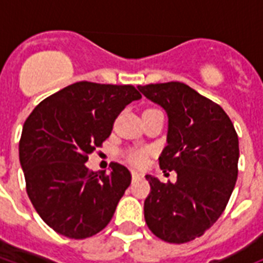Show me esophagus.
Segmentation results:
<instances>
[{
	"instance_id": "1",
	"label": "esophagus",
	"mask_w": 263,
	"mask_h": 263,
	"mask_svg": "<svg viewBox=\"0 0 263 263\" xmlns=\"http://www.w3.org/2000/svg\"><path fill=\"white\" fill-rule=\"evenodd\" d=\"M142 177H143V175H142V173L135 172V171H132V180H134V181L142 179Z\"/></svg>"
}]
</instances>
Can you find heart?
Segmentation results:
<instances>
[{"label":"heart","instance_id":"heart-1","mask_svg":"<svg viewBox=\"0 0 263 263\" xmlns=\"http://www.w3.org/2000/svg\"><path fill=\"white\" fill-rule=\"evenodd\" d=\"M129 161L134 162L135 165H142L146 160V153L142 152V150H136V152L129 153Z\"/></svg>","mask_w":263,"mask_h":263}]
</instances>
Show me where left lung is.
Masks as SVG:
<instances>
[{
	"label": "left lung",
	"mask_w": 263,
	"mask_h": 263,
	"mask_svg": "<svg viewBox=\"0 0 263 263\" xmlns=\"http://www.w3.org/2000/svg\"><path fill=\"white\" fill-rule=\"evenodd\" d=\"M168 115L160 168L175 171L176 183L147 175L152 191L144 220L157 237L187 243L202 236L227 208L237 179L239 139L228 115L180 82L138 86Z\"/></svg>",
	"instance_id": "8db88e82"
}]
</instances>
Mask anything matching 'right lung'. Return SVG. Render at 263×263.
<instances>
[{"label":"right lung","instance_id":"1","mask_svg":"<svg viewBox=\"0 0 263 263\" xmlns=\"http://www.w3.org/2000/svg\"><path fill=\"white\" fill-rule=\"evenodd\" d=\"M140 98L129 84L78 82L43 99L26 120L18 157L27 194L57 233L86 239L110 222L131 173L120 164L109 175L90 172L86 162L124 107Z\"/></svg>","mask_w":263,"mask_h":263}]
</instances>
